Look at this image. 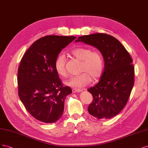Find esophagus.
I'll return each mask as SVG.
<instances>
[{
  "label": "esophagus",
  "mask_w": 148,
  "mask_h": 148,
  "mask_svg": "<svg viewBox=\"0 0 148 148\" xmlns=\"http://www.w3.org/2000/svg\"><path fill=\"white\" fill-rule=\"evenodd\" d=\"M81 91H82V90H80L79 88H73L72 89L73 93H77V92H80Z\"/></svg>",
  "instance_id": "esophagus-1"
}]
</instances>
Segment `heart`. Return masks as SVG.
Returning <instances> with one entry per match:
<instances>
[{"label":"heart","mask_w":148,"mask_h":148,"mask_svg":"<svg viewBox=\"0 0 148 148\" xmlns=\"http://www.w3.org/2000/svg\"><path fill=\"white\" fill-rule=\"evenodd\" d=\"M71 54L75 58L82 61L80 68V72L82 73L67 81L66 84L68 85L73 87H83L91 82L92 79L95 81L101 77L104 68V61L100 52L81 47L73 50ZM55 69L61 77L68 76L66 58L64 55L60 54L56 57Z\"/></svg>","instance_id":"1"}]
</instances>
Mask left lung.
<instances>
[{"label": "left lung", "instance_id": "1", "mask_svg": "<svg viewBox=\"0 0 148 148\" xmlns=\"http://www.w3.org/2000/svg\"><path fill=\"white\" fill-rule=\"evenodd\" d=\"M75 42L95 47L104 60L99 82L88 89L93 96L88 112L97 119L116 116L127 104L134 85L135 69L130 53L115 37L103 33L80 36Z\"/></svg>", "mask_w": 148, "mask_h": 148}]
</instances>
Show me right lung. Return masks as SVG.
<instances>
[{"label": "right lung", "mask_w": 148, "mask_h": 148, "mask_svg": "<svg viewBox=\"0 0 148 148\" xmlns=\"http://www.w3.org/2000/svg\"><path fill=\"white\" fill-rule=\"evenodd\" d=\"M74 36H46L36 40L24 54L18 70V95L37 120L54 123L64 112V99L72 93L64 87L55 69L60 51Z\"/></svg>", "instance_id": "add662e5"}]
</instances>
